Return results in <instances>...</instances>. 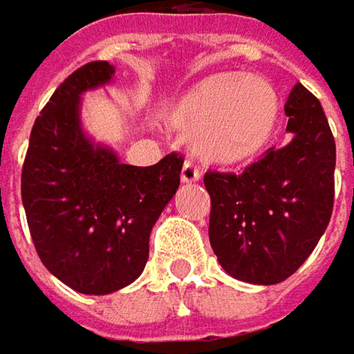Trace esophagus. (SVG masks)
Returning <instances> with one entry per match:
<instances>
[{
  "label": "esophagus",
  "instance_id": "1",
  "mask_svg": "<svg viewBox=\"0 0 354 354\" xmlns=\"http://www.w3.org/2000/svg\"><path fill=\"white\" fill-rule=\"evenodd\" d=\"M203 176V172L192 164V162H184V166H182V172H180V180L182 182H186V184H190V182H196V180H201Z\"/></svg>",
  "mask_w": 354,
  "mask_h": 354
}]
</instances>
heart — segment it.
Returning a JSON list of instances; mask_svg holds the SVG:
<instances>
[{"mask_svg": "<svg viewBox=\"0 0 354 354\" xmlns=\"http://www.w3.org/2000/svg\"><path fill=\"white\" fill-rule=\"evenodd\" d=\"M277 97L257 77L216 75L180 95L170 121L186 131L188 149L207 164L233 166L255 158L277 123Z\"/></svg>", "mask_w": 354, "mask_h": 354, "instance_id": "heart-1", "label": "heart"}]
</instances>
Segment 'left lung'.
Returning a JSON list of instances; mask_svg holds the SVG:
<instances>
[{"label":"left lung","instance_id":"8db88e82","mask_svg":"<svg viewBox=\"0 0 354 354\" xmlns=\"http://www.w3.org/2000/svg\"><path fill=\"white\" fill-rule=\"evenodd\" d=\"M283 109V147H270L243 174H205L210 247L223 270L247 283L272 286L296 272L335 205L337 145L320 101L298 82Z\"/></svg>","mask_w":354,"mask_h":354}]
</instances>
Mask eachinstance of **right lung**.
Listing matches in <instances>:
<instances>
[{
	"label": "right lung",
	"mask_w": 354,
	"mask_h": 354,
	"mask_svg": "<svg viewBox=\"0 0 354 354\" xmlns=\"http://www.w3.org/2000/svg\"><path fill=\"white\" fill-rule=\"evenodd\" d=\"M95 60L75 71L36 117L21 168V203L40 261L81 294L105 296L136 281L149 233L180 186L184 158L121 164L81 125V95L113 81Z\"/></svg>",
	"instance_id": "1"
}]
</instances>
